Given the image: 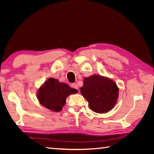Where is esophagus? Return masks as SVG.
<instances>
[{"instance_id": "34e87169", "label": "esophagus", "mask_w": 154, "mask_h": 154, "mask_svg": "<svg viewBox=\"0 0 154 154\" xmlns=\"http://www.w3.org/2000/svg\"><path fill=\"white\" fill-rule=\"evenodd\" d=\"M71 87L72 88H74V89H76L78 91V85L76 84V83H72V84H71ZM78 92H79V91H78Z\"/></svg>"}]
</instances>
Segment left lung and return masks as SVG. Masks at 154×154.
I'll list each match as a JSON object with an SVG mask.
<instances>
[{
	"label": "left lung",
	"instance_id": "obj_1",
	"mask_svg": "<svg viewBox=\"0 0 154 154\" xmlns=\"http://www.w3.org/2000/svg\"><path fill=\"white\" fill-rule=\"evenodd\" d=\"M89 108L97 113H106L113 108L118 97L119 88L110 79L100 75L85 78L80 88Z\"/></svg>",
	"mask_w": 154,
	"mask_h": 154
}]
</instances>
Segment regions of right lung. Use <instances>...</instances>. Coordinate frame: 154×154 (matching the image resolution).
Masks as SVG:
<instances>
[{
    "mask_svg": "<svg viewBox=\"0 0 154 154\" xmlns=\"http://www.w3.org/2000/svg\"><path fill=\"white\" fill-rule=\"evenodd\" d=\"M77 92L66 83H60L54 78H49L39 88L38 98L42 105L53 111L59 112L66 103V97Z\"/></svg>",
    "mask_w": 154,
    "mask_h": 154,
    "instance_id": "right-lung-1",
    "label": "right lung"
}]
</instances>
